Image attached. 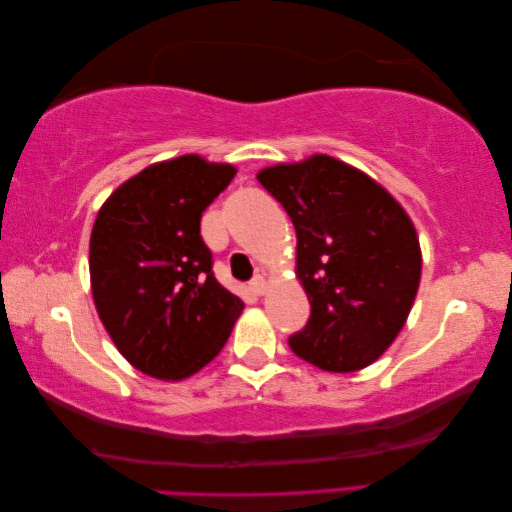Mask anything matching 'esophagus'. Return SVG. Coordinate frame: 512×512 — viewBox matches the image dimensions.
<instances>
[{"mask_svg": "<svg viewBox=\"0 0 512 512\" xmlns=\"http://www.w3.org/2000/svg\"><path fill=\"white\" fill-rule=\"evenodd\" d=\"M250 290H253L257 297H262V295H264V292H266V279H264L262 275H257V277H253V281H250Z\"/></svg>", "mask_w": 512, "mask_h": 512, "instance_id": "1", "label": "esophagus"}]
</instances>
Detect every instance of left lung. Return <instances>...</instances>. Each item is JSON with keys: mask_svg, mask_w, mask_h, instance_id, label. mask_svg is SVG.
I'll return each instance as SVG.
<instances>
[{"mask_svg": "<svg viewBox=\"0 0 512 512\" xmlns=\"http://www.w3.org/2000/svg\"><path fill=\"white\" fill-rule=\"evenodd\" d=\"M297 231L310 319L290 350L325 372H356L405 325L420 284V244L405 209L363 171L330 156L257 173Z\"/></svg>", "mask_w": 512, "mask_h": 512, "instance_id": "1", "label": "left lung"}]
</instances>
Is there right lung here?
<instances>
[{
    "label": "right lung",
    "instance_id": "obj_1",
    "mask_svg": "<svg viewBox=\"0 0 512 512\" xmlns=\"http://www.w3.org/2000/svg\"><path fill=\"white\" fill-rule=\"evenodd\" d=\"M237 169L189 154L143 169L101 206L90 237L96 312L129 363L187 378L231 336L244 301L213 275L200 235L206 206Z\"/></svg>",
    "mask_w": 512,
    "mask_h": 512
}]
</instances>
